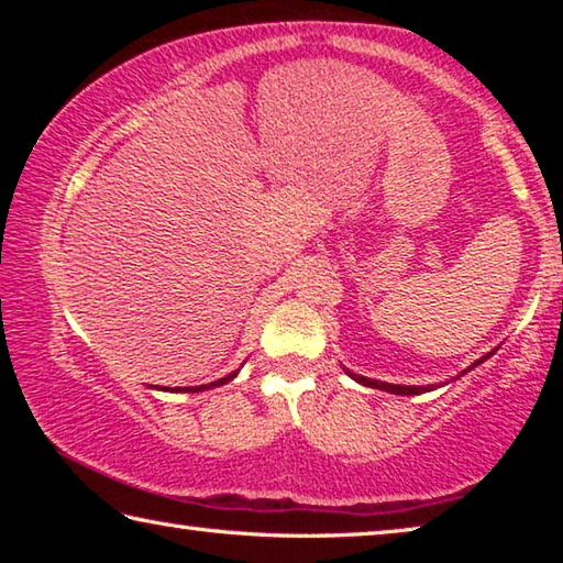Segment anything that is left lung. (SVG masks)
Returning <instances> with one entry per match:
<instances>
[{
    "label": "left lung",
    "instance_id": "left-lung-1",
    "mask_svg": "<svg viewBox=\"0 0 563 563\" xmlns=\"http://www.w3.org/2000/svg\"><path fill=\"white\" fill-rule=\"evenodd\" d=\"M494 352H497V350H492V352H487V355H484V357H479L476 362H472V365L466 367V369H462V373L456 375V377H462V375L470 373V369H474L476 365H482V362H484V360H489V357L494 355ZM345 373H347L352 379H355V383L365 385V387H373V389H385V393H389V395H422V393H432V389L437 387V385H427V387H422V385H393V383H379V379H369V377H362V375L350 373L347 367H345ZM456 377H454V379H456Z\"/></svg>",
    "mask_w": 563,
    "mask_h": 563
}]
</instances>
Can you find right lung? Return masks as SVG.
Here are the masks:
<instances>
[{
    "instance_id": "right-lung-1",
    "label": "right lung",
    "mask_w": 563,
    "mask_h": 563,
    "mask_svg": "<svg viewBox=\"0 0 563 563\" xmlns=\"http://www.w3.org/2000/svg\"><path fill=\"white\" fill-rule=\"evenodd\" d=\"M238 375V369L235 373H231V375H225V377H221V379H216V383H211V385H198V387H176V389H170V393H203V389H211V387H221V385H225V383H231V379ZM158 389V387H156ZM164 389V387H161Z\"/></svg>"
}]
</instances>
